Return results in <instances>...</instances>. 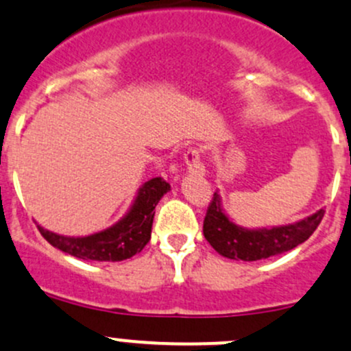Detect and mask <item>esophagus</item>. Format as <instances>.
Returning <instances> with one entry per match:
<instances>
[{
	"label": "esophagus",
	"instance_id": "obj_1",
	"mask_svg": "<svg viewBox=\"0 0 351 351\" xmlns=\"http://www.w3.org/2000/svg\"><path fill=\"white\" fill-rule=\"evenodd\" d=\"M185 163H186L188 173H191V175H198V176L205 175V166L202 163L200 154H198L197 149L188 151L185 154Z\"/></svg>",
	"mask_w": 351,
	"mask_h": 351
}]
</instances>
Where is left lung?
I'll use <instances>...</instances> for the list:
<instances>
[{
    "label": "left lung",
    "mask_w": 351,
    "mask_h": 351,
    "mask_svg": "<svg viewBox=\"0 0 351 351\" xmlns=\"http://www.w3.org/2000/svg\"><path fill=\"white\" fill-rule=\"evenodd\" d=\"M324 215L319 208L313 215L304 217L294 223L274 225V227L247 228L237 225L225 212L219 190L213 193V200L206 210L204 220V235L210 245L227 259L252 261L267 259L287 252L300 243L308 241L316 230Z\"/></svg>",
    "instance_id": "left-lung-1"
}]
</instances>
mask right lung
<instances>
[{
    "label": "right lung",
    "mask_w": 351,
    "mask_h": 351,
    "mask_svg": "<svg viewBox=\"0 0 351 351\" xmlns=\"http://www.w3.org/2000/svg\"><path fill=\"white\" fill-rule=\"evenodd\" d=\"M169 190L171 186L161 176L147 180L139 186L128 212L116 223L94 234L73 237V235L55 234L38 223L36 227L47 242L77 259L99 261V263L126 261L141 252L149 242L154 208L161 197Z\"/></svg>",
    "instance_id": "1"
}]
</instances>
